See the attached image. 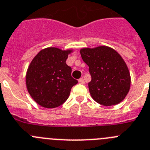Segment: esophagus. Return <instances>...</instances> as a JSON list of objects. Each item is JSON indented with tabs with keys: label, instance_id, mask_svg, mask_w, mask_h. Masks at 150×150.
I'll use <instances>...</instances> for the list:
<instances>
[{
	"label": "esophagus",
	"instance_id": "1",
	"mask_svg": "<svg viewBox=\"0 0 150 150\" xmlns=\"http://www.w3.org/2000/svg\"><path fill=\"white\" fill-rule=\"evenodd\" d=\"M78 82H79V83H85L84 79H83V78H81L80 79L78 80Z\"/></svg>",
	"mask_w": 150,
	"mask_h": 150
}]
</instances>
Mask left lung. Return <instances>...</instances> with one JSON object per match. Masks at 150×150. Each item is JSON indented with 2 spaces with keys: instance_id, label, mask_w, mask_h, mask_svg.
Returning a JSON list of instances; mask_svg holds the SVG:
<instances>
[{
  "instance_id": "obj_1",
  "label": "left lung",
  "mask_w": 150,
  "mask_h": 150,
  "mask_svg": "<svg viewBox=\"0 0 150 150\" xmlns=\"http://www.w3.org/2000/svg\"><path fill=\"white\" fill-rule=\"evenodd\" d=\"M80 53L91 75L88 87L92 98L104 106L120 103L129 91L131 77L120 54L105 45L83 48Z\"/></svg>"
}]
</instances>
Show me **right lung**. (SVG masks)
<instances>
[{"label":"right lung","mask_w":150,"mask_h":150,"mask_svg":"<svg viewBox=\"0 0 150 150\" xmlns=\"http://www.w3.org/2000/svg\"><path fill=\"white\" fill-rule=\"evenodd\" d=\"M72 50L49 47L40 51L29 65L26 74L28 91L40 106L54 108L69 98L78 81L71 76L72 68L66 63Z\"/></svg>","instance_id":"right-lung-1"}]
</instances>
